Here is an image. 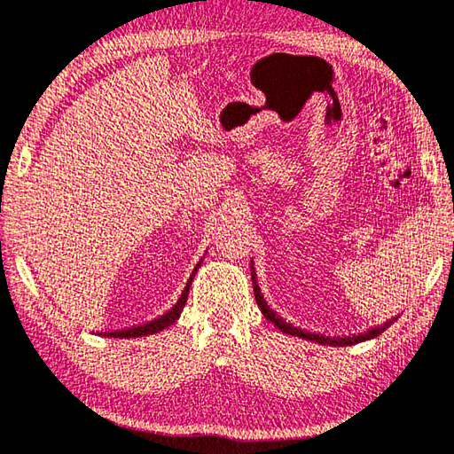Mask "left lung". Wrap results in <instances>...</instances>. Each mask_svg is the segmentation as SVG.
I'll list each match as a JSON object with an SVG mask.
<instances>
[{
    "instance_id": "left-lung-1",
    "label": "left lung",
    "mask_w": 454,
    "mask_h": 454,
    "mask_svg": "<svg viewBox=\"0 0 454 454\" xmlns=\"http://www.w3.org/2000/svg\"><path fill=\"white\" fill-rule=\"evenodd\" d=\"M252 283H254V295H255V303H257V307L262 309V313H263V317L268 318L270 323H273L275 326L279 328L281 333H286V334H293V336H299V339H305V340H313V342H317V344H325V346H352V344H358V342H364V340H370V339H376V336H380L381 333L386 331V328L392 325L395 318H392V321H387V323H384V325H380V326H374V328H370V331H366V333H360V334H350V336H326V334H321V333H307V331H303V328H299V326H293L291 323H286L283 321V318L275 313L273 309H270V305L265 303V299H263V295L260 293V286H257V278H255V270H254V262H252Z\"/></svg>"
}]
</instances>
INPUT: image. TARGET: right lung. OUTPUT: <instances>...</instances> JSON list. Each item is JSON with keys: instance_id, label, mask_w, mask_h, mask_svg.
<instances>
[{"instance_id": "right-lung-1", "label": "right lung", "mask_w": 454, "mask_h": 454, "mask_svg": "<svg viewBox=\"0 0 454 454\" xmlns=\"http://www.w3.org/2000/svg\"><path fill=\"white\" fill-rule=\"evenodd\" d=\"M200 263H202V260L197 263V268H194L189 283H186V287L181 293L179 301H176V305L171 310H167L165 315L155 318V321H149L145 325H139V326H133V328H123V331L104 333V336H114V339H136V336H147V334H153V333L163 331V328H167V326H171L176 321V318H179V315H181V310H183V307L186 303V297H189V287H191V283H192V278H194V273H197V270L200 268Z\"/></svg>"}]
</instances>
